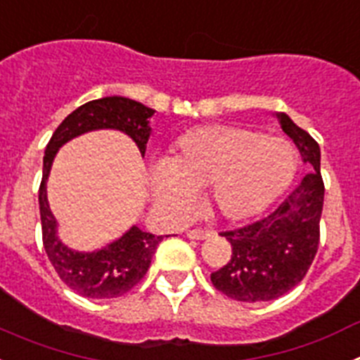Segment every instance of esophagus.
Wrapping results in <instances>:
<instances>
[{
  "label": "esophagus",
  "mask_w": 360,
  "mask_h": 360,
  "mask_svg": "<svg viewBox=\"0 0 360 360\" xmlns=\"http://www.w3.org/2000/svg\"><path fill=\"white\" fill-rule=\"evenodd\" d=\"M209 236H211V232L202 231V229H191V231H187V238H191V240H205Z\"/></svg>",
  "instance_id": "34e87169"
}]
</instances>
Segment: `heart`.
<instances>
[{
  "mask_svg": "<svg viewBox=\"0 0 360 360\" xmlns=\"http://www.w3.org/2000/svg\"><path fill=\"white\" fill-rule=\"evenodd\" d=\"M297 171L290 142L243 126L216 124L193 129L173 153L151 167L153 205L169 218H184L193 196L207 191L212 211L229 221L265 212L288 189Z\"/></svg>",
  "mask_w": 360,
  "mask_h": 360,
  "instance_id": "b5f03b06",
  "label": "heart"
}]
</instances>
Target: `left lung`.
<instances>
[{"mask_svg": "<svg viewBox=\"0 0 360 360\" xmlns=\"http://www.w3.org/2000/svg\"><path fill=\"white\" fill-rule=\"evenodd\" d=\"M276 119L311 169L272 214L221 232L232 256L227 265L212 272L211 281L227 297L245 303L272 301L292 290L307 276L319 247L324 202L319 144L287 113H276Z\"/></svg>", "mask_w": 360, "mask_h": 360, "instance_id": "left-lung-1", "label": "left lung"}]
</instances>
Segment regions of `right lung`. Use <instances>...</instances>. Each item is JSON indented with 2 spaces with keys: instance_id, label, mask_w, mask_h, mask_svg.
Segmentation results:
<instances>
[{
  "instance_id": "add662e5",
  "label": "right lung",
  "mask_w": 360,
  "mask_h": 360,
  "mask_svg": "<svg viewBox=\"0 0 360 360\" xmlns=\"http://www.w3.org/2000/svg\"><path fill=\"white\" fill-rule=\"evenodd\" d=\"M155 110L133 98L103 97L82 104L72 111L53 131L44 149L43 180L39 187V212L43 227V245L59 278L82 297H120L141 281L151 265V257L164 236H155L131 225L122 236L106 247L91 252L70 249L57 234V219L50 211L46 182L59 148L75 136L97 129H115L128 135L144 157L146 144L151 135L149 119Z\"/></svg>"
}]
</instances>
